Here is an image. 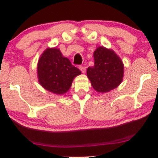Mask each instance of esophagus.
<instances>
[{
  "instance_id": "1",
  "label": "esophagus",
  "mask_w": 158,
  "mask_h": 158,
  "mask_svg": "<svg viewBox=\"0 0 158 158\" xmlns=\"http://www.w3.org/2000/svg\"><path fill=\"white\" fill-rule=\"evenodd\" d=\"M79 70H81V73H85V71H86V68H85V67H83V66L79 67Z\"/></svg>"
}]
</instances>
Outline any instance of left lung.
<instances>
[{"label": "left lung", "instance_id": "obj_1", "mask_svg": "<svg viewBox=\"0 0 158 158\" xmlns=\"http://www.w3.org/2000/svg\"><path fill=\"white\" fill-rule=\"evenodd\" d=\"M94 66L88 68L87 76L98 93H107L117 88L123 81L124 64L111 49L99 46L94 52Z\"/></svg>", "mask_w": 158, "mask_h": 158}]
</instances>
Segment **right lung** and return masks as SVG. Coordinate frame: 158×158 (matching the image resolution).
Here are the masks:
<instances>
[{
	"mask_svg": "<svg viewBox=\"0 0 158 158\" xmlns=\"http://www.w3.org/2000/svg\"><path fill=\"white\" fill-rule=\"evenodd\" d=\"M81 71L56 48H48L40 56L37 65L39 84L45 90L57 95L68 91L74 78Z\"/></svg>",
	"mask_w": 158,
	"mask_h": 158,
	"instance_id": "add662e5",
	"label": "right lung"
}]
</instances>
